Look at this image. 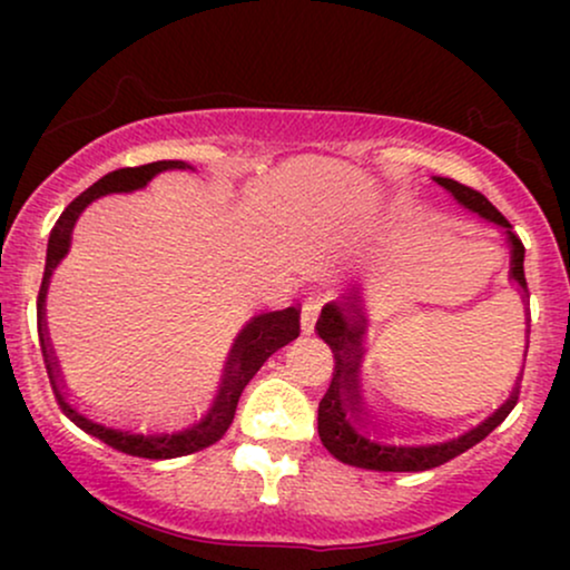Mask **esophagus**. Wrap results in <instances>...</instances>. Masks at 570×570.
I'll use <instances>...</instances> for the list:
<instances>
[{
	"instance_id": "esophagus-1",
	"label": "esophagus",
	"mask_w": 570,
	"mask_h": 570,
	"mask_svg": "<svg viewBox=\"0 0 570 570\" xmlns=\"http://www.w3.org/2000/svg\"><path fill=\"white\" fill-rule=\"evenodd\" d=\"M318 313H322V305H318L316 299H305L303 313H299V326H303V335H313V332H316Z\"/></svg>"
}]
</instances>
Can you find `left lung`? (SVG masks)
<instances>
[{
	"instance_id": "left-lung-1",
	"label": "left lung",
	"mask_w": 570,
	"mask_h": 570,
	"mask_svg": "<svg viewBox=\"0 0 570 570\" xmlns=\"http://www.w3.org/2000/svg\"><path fill=\"white\" fill-rule=\"evenodd\" d=\"M434 181L448 189L463 208L507 230L509 246H512L509 278L522 292H528L525 267H522L525 246L512 233L509 219L476 189L455 179H444V176H434ZM364 330H367V318H364L362 299L353 292H343L332 303H326L316 322L318 337L335 353L332 383L318 402V436L324 448L348 466L372 469V472H426V469L442 466L450 458L466 453L476 442L485 440L517 404L520 383H514L509 396L463 434L450 436V440L417 442L410 429L394 423V417L372 394L367 375H364Z\"/></svg>"
}]
</instances>
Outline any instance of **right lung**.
Segmentation results:
<instances>
[{
  "label": "right lung",
  "instance_id": "1",
  "mask_svg": "<svg viewBox=\"0 0 570 570\" xmlns=\"http://www.w3.org/2000/svg\"><path fill=\"white\" fill-rule=\"evenodd\" d=\"M174 168H193L181 160H158L147 163V166L136 168H117V171L107 174L104 179H98L94 187H88L85 193L77 195L75 200L63 208V214L58 217L53 233L48 240V259H45V276L42 286H39V311L45 307V297H48V284L53 276V267L61 263L63 254L69 252L71 230H75V222L85 212L88 203L109 193H130V189H139L147 185L153 176L160 171H174ZM299 335V307H284V311H271L259 313V316L248 318L244 330L238 332L230 345V353L225 358V370L214 389V394L206 399V404L198 412L187 417L181 426L174 429H141L130 426V423H115V421H98V417L88 415V412L77 407L71 402L67 391H63V381L58 375V364L50 348L48 332H39V345H42L45 356V370H48L50 385H53V394L58 407L63 410V415L69 417L75 426L88 431L90 436L101 440L109 448L120 450V453L136 455V458H149V461H160V458H179L198 453V450L212 448L214 442H219L225 436V431L230 429L235 407H238V399L244 394L246 383L257 375V370L263 367L267 358L273 356L278 348H284L286 343H292Z\"/></svg>",
  "mask_w": 570,
  "mask_h": 570
}]
</instances>
